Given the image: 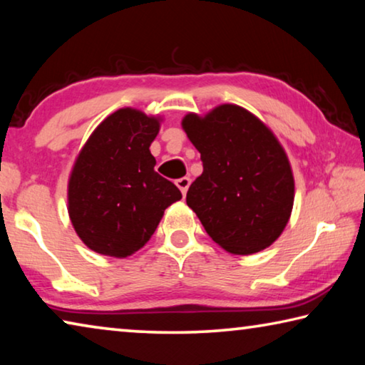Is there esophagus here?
Wrapping results in <instances>:
<instances>
[{"mask_svg": "<svg viewBox=\"0 0 365 365\" xmlns=\"http://www.w3.org/2000/svg\"><path fill=\"white\" fill-rule=\"evenodd\" d=\"M177 183V187L180 188V191L183 195H187V191H188V187H190V183H191V180L188 177H182V178H178V180L175 182Z\"/></svg>", "mask_w": 365, "mask_h": 365, "instance_id": "obj_1", "label": "esophagus"}]
</instances>
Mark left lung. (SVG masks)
Listing matches in <instances>:
<instances>
[{
  "instance_id": "1",
  "label": "left lung",
  "mask_w": 365,
  "mask_h": 365,
  "mask_svg": "<svg viewBox=\"0 0 365 365\" xmlns=\"http://www.w3.org/2000/svg\"><path fill=\"white\" fill-rule=\"evenodd\" d=\"M182 125L201 153L202 174L190 185L187 205L209 237L233 255L267 248L285 228L294 182L277 138L248 110L222 104L205 119Z\"/></svg>"
}]
</instances>
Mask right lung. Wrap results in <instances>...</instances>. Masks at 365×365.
Masks as SVG:
<instances>
[{"label": "right lung", "mask_w": 365, "mask_h": 365, "mask_svg": "<svg viewBox=\"0 0 365 365\" xmlns=\"http://www.w3.org/2000/svg\"><path fill=\"white\" fill-rule=\"evenodd\" d=\"M158 132L154 117L119 109L80 151L69 180V215L90 250L113 257L133 255L151 238L165 209L182 197L154 170L150 145Z\"/></svg>", "instance_id": "add662e5"}]
</instances>
